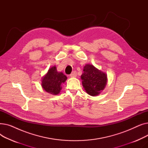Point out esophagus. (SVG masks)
Listing matches in <instances>:
<instances>
[{"instance_id":"34e87169","label":"esophagus","mask_w":148,"mask_h":148,"mask_svg":"<svg viewBox=\"0 0 148 148\" xmlns=\"http://www.w3.org/2000/svg\"><path fill=\"white\" fill-rule=\"evenodd\" d=\"M77 76V72L75 71H74L72 72V73L70 74V77H75Z\"/></svg>"}]
</instances>
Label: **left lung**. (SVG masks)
Here are the masks:
<instances>
[{"instance_id": "obj_1", "label": "left lung", "mask_w": 148, "mask_h": 148, "mask_svg": "<svg viewBox=\"0 0 148 148\" xmlns=\"http://www.w3.org/2000/svg\"><path fill=\"white\" fill-rule=\"evenodd\" d=\"M81 79L84 90L92 97L99 95L101 94L105 89L108 80L106 73L91 64L84 65Z\"/></svg>"}]
</instances>
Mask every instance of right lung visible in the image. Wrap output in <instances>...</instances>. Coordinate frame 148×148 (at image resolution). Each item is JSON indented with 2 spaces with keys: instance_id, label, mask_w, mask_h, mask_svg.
Returning <instances> with one entry per match:
<instances>
[{
  "instance_id": "1",
  "label": "right lung",
  "mask_w": 148,
  "mask_h": 148,
  "mask_svg": "<svg viewBox=\"0 0 148 148\" xmlns=\"http://www.w3.org/2000/svg\"><path fill=\"white\" fill-rule=\"evenodd\" d=\"M67 77L62 72H58L56 66L50 68L41 79V86L46 92L51 95L59 94Z\"/></svg>"
}]
</instances>
